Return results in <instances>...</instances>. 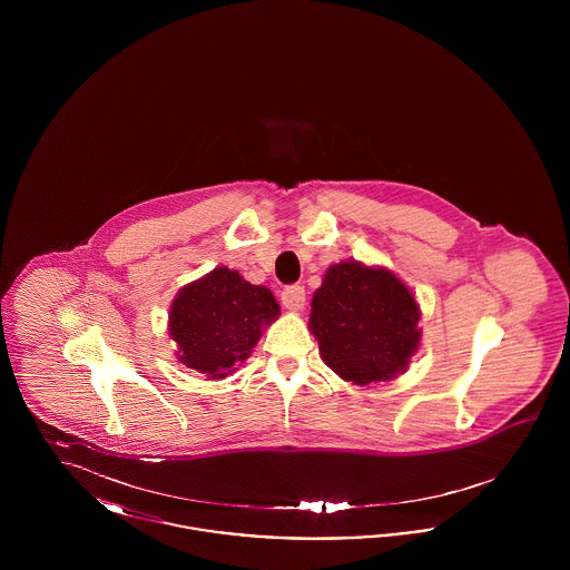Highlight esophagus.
Wrapping results in <instances>:
<instances>
[{
    "label": "esophagus",
    "instance_id": "1",
    "mask_svg": "<svg viewBox=\"0 0 570 570\" xmlns=\"http://www.w3.org/2000/svg\"><path fill=\"white\" fill-rule=\"evenodd\" d=\"M282 303L291 312H301L305 305V288L303 286H286L282 291Z\"/></svg>",
    "mask_w": 570,
    "mask_h": 570
}]
</instances>
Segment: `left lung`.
<instances>
[{
	"label": "left lung",
	"instance_id": "left-lung-1",
	"mask_svg": "<svg viewBox=\"0 0 570 570\" xmlns=\"http://www.w3.org/2000/svg\"><path fill=\"white\" fill-rule=\"evenodd\" d=\"M419 318L416 298L395 273L344 261L326 269L312 297L309 331L326 365L363 386L406 372L421 344Z\"/></svg>",
	"mask_w": 570,
	"mask_h": 570
}]
</instances>
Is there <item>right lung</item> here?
Here are the masks:
<instances>
[{"instance_id":"1","label":"right lung","mask_w":570,"mask_h":570,"mask_svg":"<svg viewBox=\"0 0 570 570\" xmlns=\"http://www.w3.org/2000/svg\"><path fill=\"white\" fill-rule=\"evenodd\" d=\"M277 316L279 305L269 288L217 267L177 293L168 335L177 342L179 363L209 380L226 379Z\"/></svg>"}]
</instances>
